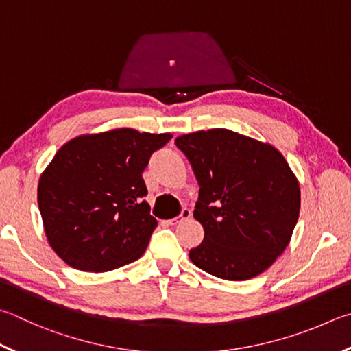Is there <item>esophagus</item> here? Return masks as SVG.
I'll use <instances>...</instances> for the list:
<instances>
[{
	"label": "esophagus",
	"instance_id": "1",
	"mask_svg": "<svg viewBox=\"0 0 351 351\" xmlns=\"http://www.w3.org/2000/svg\"><path fill=\"white\" fill-rule=\"evenodd\" d=\"M190 216H192V212H190L189 208H182V212H181V215L180 216H176V218H173V219H170L169 221V224L170 226H175V224H181V222H184V221H187Z\"/></svg>",
	"mask_w": 351,
	"mask_h": 351
}]
</instances>
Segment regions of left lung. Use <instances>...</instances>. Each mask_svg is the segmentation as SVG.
<instances>
[{
  "instance_id": "1",
  "label": "left lung",
  "mask_w": 351,
  "mask_h": 351,
  "mask_svg": "<svg viewBox=\"0 0 351 351\" xmlns=\"http://www.w3.org/2000/svg\"><path fill=\"white\" fill-rule=\"evenodd\" d=\"M199 184L193 216L204 241L189 253L201 270L245 281L269 269L289 245L301 190L285 158L270 144L227 129L175 139Z\"/></svg>"
}]
</instances>
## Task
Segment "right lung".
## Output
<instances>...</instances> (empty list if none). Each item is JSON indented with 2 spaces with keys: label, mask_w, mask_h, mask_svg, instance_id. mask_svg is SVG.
Wrapping results in <instances>:
<instances>
[{
  "label": "right lung",
  "mask_w": 351,
  "mask_h": 351,
  "mask_svg": "<svg viewBox=\"0 0 351 351\" xmlns=\"http://www.w3.org/2000/svg\"><path fill=\"white\" fill-rule=\"evenodd\" d=\"M170 133L118 129L82 135L56 152L38 182L50 247L82 271H107L145 252L158 226L143 171Z\"/></svg>",
  "instance_id": "obj_1"
}]
</instances>
